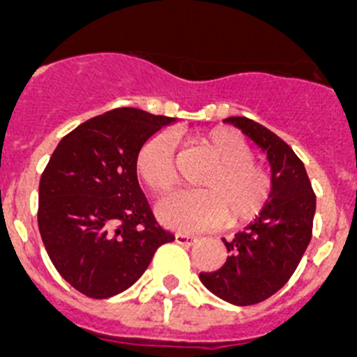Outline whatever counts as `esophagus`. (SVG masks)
Instances as JSON below:
<instances>
[{"label": "esophagus", "instance_id": "esophagus-1", "mask_svg": "<svg viewBox=\"0 0 357 357\" xmlns=\"http://www.w3.org/2000/svg\"><path fill=\"white\" fill-rule=\"evenodd\" d=\"M176 242L179 243V245H195L197 243V238L195 236H192V234H185V233H178L176 234Z\"/></svg>", "mask_w": 357, "mask_h": 357}]
</instances>
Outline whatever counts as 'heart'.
Segmentation results:
<instances>
[{
    "label": "heart",
    "mask_w": 357,
    "mask_h": 357,
    "mask_svg": "<svg viewBox=\"0 0 357 357\" xmlns=\"http://www.w3.org/2000/svg\"><path fill=\"white\" fill-rule=\"evenodd\" d=\"M199 142L217 165L201 181L202 190L176 192L158 202L156 213L165 226L179 231H204L224 222H249L271 197L268 172L252 162L250 144L229 128H215ZM137 172L153 194H163L176 183L174 144L167 133L153 135L137 155Z\"/></svg>",
    "instance_id": "heart-1"
}]
</instances>
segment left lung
Here are the masks:
<instances>
[{"mask_svg":"<svg viewBox=\"0 0 357 357\" xmlns=\"http://www.w3.org/2000/svg\"><path fill=\"white\" fill-rule=\"evenodd\" d=\"M266 155L272 192L261 213L234 238H222L227 256L218 271L201 272L211 294L234 306L258 304L281 290L306 252L313 231L317 197L310 178L290 146L247 117H227Z\"/></svg>","mask_w":357,"mask_h":357,"instance_id":"left-lung-1","label":"left lung"}]
</instances>
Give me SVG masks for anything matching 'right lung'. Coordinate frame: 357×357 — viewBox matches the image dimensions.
<instances>
[{"label": "right lung", "instance_id": "add662e5", "mask_svg": "<svg viewBox=\"0 0 357 357\" xmlns=\"http://www.w3.org/2000/svg\"><path fill=\"white\" fill-rule=\"evenodd\" d=\"M176 119L117 108L54 149L38 185V231L70 287L92 298L128 290L174 234L156 222L137 179L146 140Z\"/></svg>", "mask_w": 357, "mask_h": 357}]
</instances>
